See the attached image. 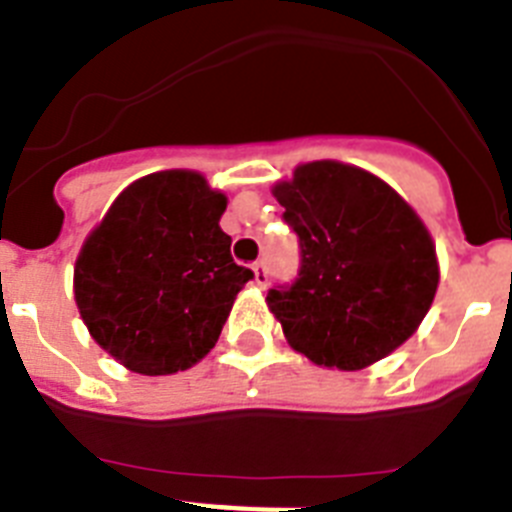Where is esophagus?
I'll list each match as a JSON object with an SVG mask.
<instances>
[{
	"label": "esophagus",
	"instance_id": "obj_1",
	"mask_svg": "<svg viewBox=\"0 0 512 512\" xmlns=\"http://www.w3.org/2000/svg\"><path fill=\"white\" fill-rule=\"evenodd\" d=\"M266 282H269V277H266L264 261H256V264H253V284H256V287H266Z\"/></svg>",
	"mask_w": 512,
	"mask_h": 512
}]
</instances>
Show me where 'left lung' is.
<instances>
[{
  "instance_id": "left-lung-1",
  "label": "left lung",
  "mask_w": 512,
  "mask_h": 512,
  "mask_svg": "<svg viewBox=\"0 0 512 512\" xmlns=\"http://www.w3.org/2000/svg\"><path fill=\"white\" fill-rule=\"evenodd\" d=\"M271 194L300 235L292 287L266 305L312 364L356 372L413 336L438 289L436 243L418 212L379 176L341 164H300Z\"/></svg>"
}]
</instances>
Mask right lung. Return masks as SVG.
<instances>
[{
	"label": "right lung",
	"instance_id": "add662e5",
	"mask_svg": "<svg viewBox=\"0 0 512 512\" xmlns=\"http://www.w3.org/2000/svg\"><path fill=\"white\" fill-rule=\"evenodd\" d=\"M228 197L200 171L148 174L117 194L74 266L89 336L146 377L184 372L210 354L253 271L220 228Z\"/></svg>",
	"mask_w": 512,
	"mask_h": 512
}]
</instances>
